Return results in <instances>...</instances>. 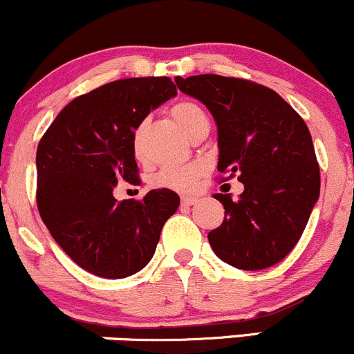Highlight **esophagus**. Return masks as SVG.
<instances>
[{
	"mask_svg": "<svg viewBox=\"0 0 354 354\" xmlns=\"http://www.w3.org/2000/svg\"><path fill=\"white\" fill-rule=\"evenodd\" d=\"M180 201H182V205L191 206V205H194L196 201H198V198H196V196H182Z\"/></svg>",
	"mask_w": 354,
	"mask_h": 354,
	"instance_id": "1",
	"label": "esophagus"
}]
</instances>
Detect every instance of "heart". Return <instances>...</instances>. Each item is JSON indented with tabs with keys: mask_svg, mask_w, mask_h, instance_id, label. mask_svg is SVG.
I'll return each mask as SVG.
<instances>
[{
	"mask_svg": "<svg viewBox=\"0 0 354 354\" xmlns=\"http://www.w3.org/2000/svg\"><path fill=\"white\" fill-rule=\"evenodd\" d=\"M172 117L177 122L178 127L189 136L196 138L198 134L209 131V120L206 117L201 104L191 100H182L172 106ZM132 148L138 158L142 156V127H136L132 134ZM205 167L201 163H187V165H167L160 169L153 177V185L169 191L189 192L198 185Z\"/></svg>",
	"mask_w": 354,
	"mask_h": 354,
	"instance_id": "b5f03b06",
	"label": "heart"
}]
</instances>
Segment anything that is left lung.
<instances>
[{
  "label": "left lung",
  "mask_w": 354,
  "mask_h": 354,
  "mask_svg": "<svg viewBox=\"0 0 354 354\" xmlns=\"http://www.w3.org/2000/svg\"><path fill=\"white\" fill-rule=\"evenodd\" d=\"M182 93L212 111L218 127V172L244 184L223 205L222 225L208 234L220 260L261 270L284 260L297 244L320 196V167L299 113L274 89L215 73L176 77Z\"/></svg>",
  "instance_id": "left-lung-1"
}]
</instances>
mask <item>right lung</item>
Returning <instances> with one entry per match:
<instances>
[{
	"mask_svg": "<svg viewBox=\"0 0 354 354\" xmlns=\"http://www.w3.org/2000/svg\"><path fill=\"white\" fill-rule=\"evenodd\" d=\"M176 94L169 77L113 80L70 101L37 145L41 218L58 246L97 277L124 279L145 268L178 208V194L169 189L113 198L118 182L141 184L136 127Z\"/></svg>",
	"mask_w": 354,
	"mask_h": 354,
	"instance_id": "1",
	"label": "right lung"
}]
</instances>
